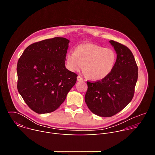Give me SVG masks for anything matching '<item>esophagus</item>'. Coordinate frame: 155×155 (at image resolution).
Masks as SVG:
<instances>
[{
	"instance_id": "34e87169",
	"label": "esophagus",
	"mask_w": 155,
	"mask_h": 155,
	"mask_svg": "<svg viewBox=\"0 0 155 155\" xmlns=\"http://www.w3.org/2000/svg\"><path fill=\"white\" fill-rule=\"evenodd\" d=\"M77 80H78V81H83V78H81L80 75H78V76L77 77Z\"/></svg>"
}]
</instances>
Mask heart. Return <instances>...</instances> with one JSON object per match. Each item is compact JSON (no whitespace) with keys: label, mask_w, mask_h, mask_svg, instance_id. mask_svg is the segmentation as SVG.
Masks as SVG:
<instances>
[{"label":"heart","mask_w":155,"mask_h":155,"mask_svg":"<svg viewBox=\"0 0 155 155\" xmlns=\"http://www.w3.org/2000/svg\"><path fill=\"white\" fill-rule=\"evenodd\" d=\"M68 68L72 72L83 69L93 80L107 77L115 68L117 61L115 51L110 48L93 43H82L77 46L74 53L69 52L65 56Z\"/></svg>","instance_id":"obj_1"}]
</instances>
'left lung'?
<instances>
[{
  "instance_id": "obj_1",
  "label": "left lung",
  "mask_w": 155,
  "mask_h": 155,
  "mask_svg": "<svg viewBox=\"0 0 155 155\" xmlns=\"http://www.w3.org/2000/svg\"><path fill=\"white\" fill-rule=\"evenodd\" d=\"M117 54L115 68L105 78L87 81L85 102L100 117H112L122 110L134 97L138 67L131 51L123 44L110 40Z\"/></svg>"
}]
</instances>
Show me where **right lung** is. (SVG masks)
<instances>
[{
	"label": "right lung",
	"mask_w": 155,
	"mask_h": 155,
	"mask_svg": "<svg viewBox=\"0 0 155 155\" xmlns=\"http://www.w3.org/2000/svg\"><path fill=\"white\" fill-rule=\"evenodd\" d=\"M69 40L54 37L28 46L17 64V88L28 107L37 114L54 112L77 81L65 67Z\"/></svg>",
	"instance_id": "add662e5"
}]
</instances>
